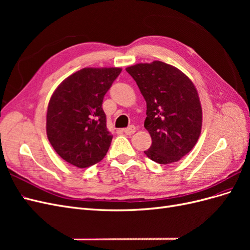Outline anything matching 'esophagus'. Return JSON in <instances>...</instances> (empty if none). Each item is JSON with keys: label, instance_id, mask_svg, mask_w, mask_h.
Masks as SVG:
<instances>
[{"label": "esophagus", "instance_id": "esophagus-1", "mask_svg": "<svg viewBox=\"0 0 250 250\" xmlns=\"http://www.w3.org/2000/svg\"><path fill=\"white\" fill-rule=\"evenodd\" d=\"M123 132H124L125 134H127V135H130V134H132V133H134V132H135V127H134L133 125H130L129 127L124 128V129H123Z\"/></svg>", "mask_w": 250, "mask_h": 250}]
</instances>
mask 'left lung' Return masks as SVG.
Segmentation results:
<instances>
[{
  "instance_id": "left-lung-1",
  "label": "left lung",
  "mask_w": 250,
  "mask_h": 250,
  "mask_svg": "<svg viewBox=\"0 0 250 250\" xmlns=\"http://www.w3.org/2000/svg\"><path fill=\"white\" fill-rule=\"evenodd\" d=\"M147 103L146 129L152 144L145 154L155 163L178 162L197 143L202 109L193 82L177 67L155 62L128 66Z\"/></svg>"
}]
</instances>
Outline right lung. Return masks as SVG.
<instances>
[{
  "instance_id": "add662e5",
  "label": "right lung",
  "mask_w": 250,
  "mask_h": 250,
  "mask_svg": "<svg viewBox=\"0 0 250 250\" xmlns=\"http://www.w3.org/2000/svg\"><path fill=\"white\" fill-rule=\"evenodd\" d=\"M120 67H84L64 79L53 93L47 111V135L65 162L87 168L103 160L112 135L102 108L105 94Z\"/></svg>"
}]
</instances>
